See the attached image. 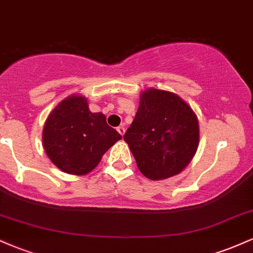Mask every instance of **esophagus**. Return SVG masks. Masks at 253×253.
Masks as SVG:
<instances>
[{"label": "esophagus", "instance_id": "obj_1", "mask_svg": "<svg viewBox=\"0 0 253 253\" xmlns=\"http://www.w3.org/2000/svg\"><path fill=\"white\" fill-rule=\"evenodd\" d=\"M117 130H118L119 133H120L121 135L125 134V127H124V126H119V127H117Z\"/></svg>", "mask_w": 253, "mask_h": 253}]
</instances>
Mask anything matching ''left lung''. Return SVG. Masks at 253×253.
<instances>
[{
  "label": "left lung",
  "mask_w": 253,
  "mask_h": 253,
  "mask_svg": "<svg viewBox=\"0 0 253 253\" xmlns=\"http://www.w3.org/2000/svg\"><path fill=\"white\" fill-rule=\"evenodd\" d=\"M124 139L144 176L165 179L181 172L196 153L199 121L179 96L149 89L141 94L138 112Z\"/></svg>",
  "instance_id": "1"
}]
</instances>
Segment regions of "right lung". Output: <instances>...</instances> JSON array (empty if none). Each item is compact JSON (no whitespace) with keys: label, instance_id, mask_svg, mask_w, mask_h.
I'll use <instances>...</instances> for the list:
<instances>
[{"label":"right lung","instance_id":"right-lung-1","mask_svg":"<svg viewBox=\"0 0 253 253\" xmlns=\"http://www.w3.org/2000/svg\"><path fill=\"white\" fill-rule=\"evenodd\" d=\"M121 135L108 126L102 113H91L83 96H70L52 110L42 132L51 162L64 172L85 175L95 169Z\"/></svg>","mask_w":253,"mask_h":253}]
</instances>
